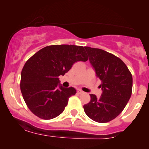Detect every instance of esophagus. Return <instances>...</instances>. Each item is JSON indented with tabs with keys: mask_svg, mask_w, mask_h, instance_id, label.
Listing matches in <instances>:
<instances>
[{
	"mask_svg": "<svg viewBox=\"0 0 149 149\" xmlns=\"http://www.w3.org/2000/svg\"><path fill=\"white\" fill-rule=\"evenodd\" d=\"M77 92H78V94H80V95H81V94L84 93V92L82 91V90H78V91H77Z\"/></svg>",
	"mask_w": 149,
	"mask_h": 149,
	"instance_id": "1",
	"label": "esophagus"
}]
</instances>
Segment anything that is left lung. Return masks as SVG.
<instances>
[{"instance_id": "obj_1", "label": "left lung", "mask_w": 149, "mask_h": 149, "mask_svg": "<svg viewBox=\"0 0 149 149\" xmlns=\"http://www.w3.org/2000/svg\"><path fill=\"white\" fill-rule=\"evenodd\" d=\"M89 61L101 80L102 93L97 98L90 95V102L83 106L85 113L97 123H107L123 111L130 98L132 76L125 64L113 54L98 48L85 47Z\"/></svg>"}]
</instances>
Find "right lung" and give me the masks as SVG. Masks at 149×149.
Segmentation results:
<instances>
[{"label": "right lung", "mask_w": 149, "mask_h": 149, "mask_svg": "<svg viewBox=\"0 0 149 149\" xmlns=\"http://www.w3.org/2000/svg\"><path fill=\"white\" fill-rule=\"evenodd\" d=\"M88 59L83 46L73 45L47 46L34 54L22 69L20 83L31 111L45 120L60 115L76 90L61 86L59 76L67 73L76 61Z\"/></svg>", "instance_id": "1"}]
</instances>
